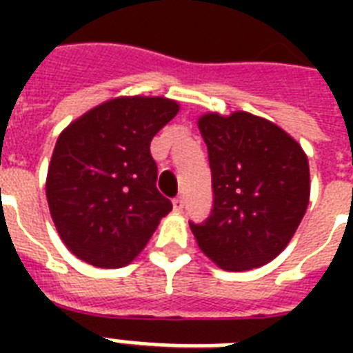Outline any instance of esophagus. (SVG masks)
Masks as SVG:
<instances>
[{
	"label": "esophagus",
	"mask_w": 353,
	"mask_h": 353,
	"mask_svg": "<svg viewBox=\"0 0 353 353\" xmlns=\"http://www.w3.org/2000/svg\"><path fill=\"white\" fill-rule=\"evenodd\" d=\"M174 210H181V199H174Z\"/></svg>",
	"instance_id": "34e87169"
}]
</instances>
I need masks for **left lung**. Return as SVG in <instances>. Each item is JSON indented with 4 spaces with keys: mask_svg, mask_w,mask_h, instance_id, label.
<instances>
[{
    "mask_svg": "<svg viewBox=\"0 0 353 353\" xmlns=\"http://www.w3.org/2000/svg\"><path fill=\"white\" fill-rule=\"evenodd\" d=\"M177 112L179 104L163 97H119L60 133L47 170V203L60 240L79 260L124 268L172 210L165 196L174 198L177 187L159 192L150 143Z\"/></svg>",
    "mask_w": 353,
    "mask_h": 353,
    "instance_id": "8db88e82",
    "label": "left lung"
}]
</instances>
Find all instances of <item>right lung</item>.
Segmentation results:
<instances>
[{"instance_id": "add662e5", "label": "right lung", "mask_w": 353, "mask_h": 353, "mask_svg": "<svg viewBox=\"0 0 353 353\" xmlns=\"http://www.w3.org/2000/svg\"><path fill=\"white\" fill-rule=\"evenodd\" d=\"M199 132L209 150L212 210L190 223L205 256L225 271L262 268L279 256L310 203V165L280 128L232 113H207Z\"/></svg>"}]
</instances>
